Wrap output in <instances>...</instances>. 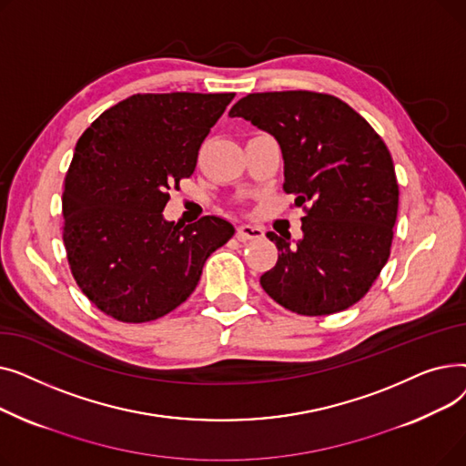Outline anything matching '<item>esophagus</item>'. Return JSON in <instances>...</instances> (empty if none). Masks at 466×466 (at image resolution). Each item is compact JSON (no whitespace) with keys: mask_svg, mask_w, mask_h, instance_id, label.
I'll list each match as a JSON object with an SVG mask.
<instances>
[{"mask_svg":"<svg viewBox=\"0 0 466 466\" xmlns=\"http://www.w3.org/2000/svg\"><path fill=\"white\" fill-rule=\"evenodd\" d=\"M236 238L239 241H249V239H260L264 238V230L260 227H253V225H241L238 227Z\"/></svg>","mask_w":466,"mask_h":466,"instance_id":"obj_1","label":"esophagus"}]
</instances>
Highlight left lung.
I'll list each match as a JSON object with an SVG mask.
<instances>
[{"label":"left lung","mask_w":466,"mask_h":466,"mask_svg":"<svg viewBox=\"0 0 466 466\" xmlns=\"http://www.w3.org/2000/svg\"><path fill=\"white\" fill-rule=\"evenodd\" d=\"M272 134L283 155V190L302 208V239L266 236L278 262L260 285L283 308L330 315L359 302L385 266L399 211L387 145L355 109L330 94L258 92L228 113ZM309 208H305V204Z\"/></svg>","instance_id":"left-lung-1"}]
</instances>
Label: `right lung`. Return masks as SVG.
Instances as JSON below:
<instances>
[{
    "instance_id": "add662e5",
    "label": "right lung",
    "mask_w": 466,
    "mask_h": 466,
    "mask_svg": "<svg viewBox=\"0 0 466 466\" xmlns=\"http://www.w3.org/2000/svg\"><path fill=\"white\" fill-rule=\"evenodd\" d=\"M234 94H134L77 141L62 196L64 246L86 299L122 323H147L183 304L208 257L234 236L208 215L166 220L167 190L190 177Z\"/></svg>"
}]
</instances>
